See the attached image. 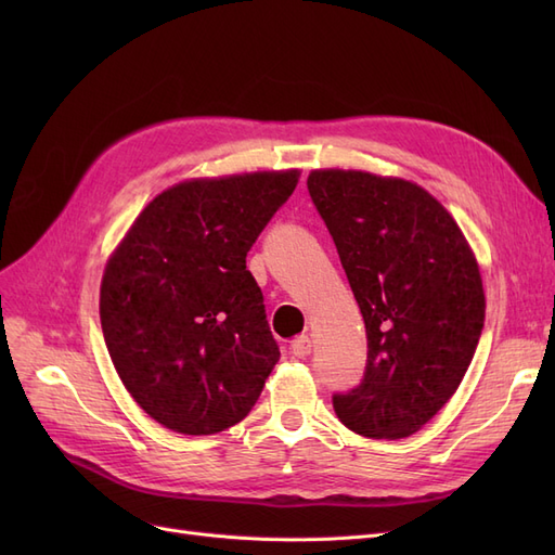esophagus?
Here are the masks:
<instances>
[{
    "mask_svg": "<svg viewBox=\"0 0 555 555\" xmlns=\"http://www.w3.org/2000/svg\"><path fill=\"white\" fill-rule=\"evenodd\" d=\"M310 351H312V340L308 335H298V338L292 343V354L298 359L310 357Z\"/></svg>",
    "mask_w": 555,
    "mask_h": 555,
    "instance_id": "34e87169",
    "label": "esophagus"
}]
</instances>
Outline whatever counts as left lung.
<instances>
[{
  "label": "left lung",
  "mask_w": 555,
  "mask_h": 555,
  "mask_svg": "<svg viewBox=\"0 0 555 555\" xmlns=\"http://www.w3.org/2000/svg\"><path fill=\"white\" fill-rule=\"evenodd\" d=\"M308 190L361 308L363 382L333 396L363 438H410L456 393L483 328L479 263L461 227L412 180L314 169Z\"/></svg>",
  "instance_id": "8db88e82"
}]
</instances>
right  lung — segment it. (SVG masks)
<instances>
[{"label":"right lung","mask_w":555,"mask_h":555,"mask_svg":"<svg viewBox=\"0 0 555 555\" xmlns=\"http://www.w3.org/2000/svg\"><path fill=\"white\" fill-rule=\"evenodd\" d=\"M298 169L192 178L157 194L106 261L99 317L125 389L182 435L236 426L280 359L249 247Z\"/></svg>","instance_id":"1"}]
</instances>
